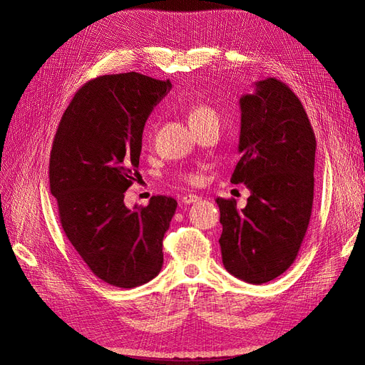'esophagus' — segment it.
Wrapping results in <instances>:
<instances>
[{"label": "esophagus", "mask_w": 365, "mask_h": 365, "mask_svg": "<svg viewBox=\"0 0 365 365\" xmlns=\"http://www.w3.org/2000/svg\"><path fill=\"white\" fill-rule=\"evenodd\" d=\"M200 200H201V197L197 196V195L189 193V195H185V196L182 197V202H184V204H195V202H200Z\"/></svg>", "instance_id": "obj_1"}]
</instances>
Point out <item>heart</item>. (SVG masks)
Here are the masks:
<instances>
[{
  "mask_svg": "<svg viewBox=\"0 0 365 365\" xmlns=\"http://www.w3.org/2000/svg\"><path fill=\"white\" fill-rule=\"evenodd\" d=\"M187 118H189V123L192 126V129L200 128L202 125H205L207 121L217 118V114L212 106H208L207 103H193L189 108H187ZM180 178L189 184H197L200 182V175L196 172H181Z\"/></svg>",
  "mask_w": 365,
  "mask_h": 365,
  "instance_id": "b5f03b06",
  "label": "heart"
}]
</instances>
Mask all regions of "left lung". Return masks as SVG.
Instances as JSON below:
<instances>
[{"mask_svg": "<svg viewBox=\"0 0 365 365\" xmlns=\"http://www.w3.org/2000/svg\"><path fill=\"white\" fill-rule=\"evenodd\" d=\"M242 157L231 175L251 195L237 210L217 197L225 269L252 284L274 280L294 263L314 202L315 134L302 102L282 81L256 82L240 97Z\"/></svg>", "mask_w": 365, "mask_h": 365, "instance_id": "1", "label": "left lung"}]
</instances>
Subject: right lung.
<instances>
[{"mask_svg": "<svg viewBox=\"0 0 365 365\" xmlns=\"http://www.w3.org/2000/svg\"><path fill=\"white\" fill-rule=\"evenodd\" d=\"M170 81L140 73L101 76L77 91L61 118L50 153V192L61 225L98 279L130 289L157 277L163 237L175 215L170 196L129 210L146 120Z\"/></svg>", "mask_w": 365, "mask_h": 365, "instance_id": "right-lung-1", "label": "right lung"}]
</instances>
